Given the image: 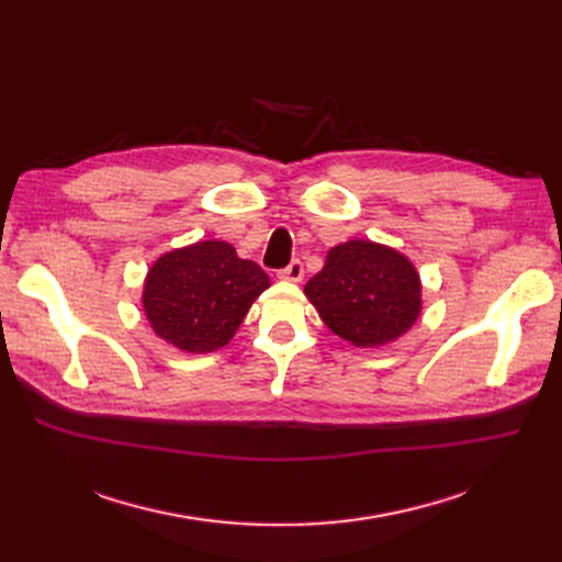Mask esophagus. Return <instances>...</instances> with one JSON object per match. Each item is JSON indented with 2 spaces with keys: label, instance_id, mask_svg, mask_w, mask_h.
<instances>
[{
  "label": "esophagus",
  "instance_id": "34e87169",
  "mask_svg": "<svg viewBox=\"0 0 562 562\" xmlns=\"http://www.w3.org/2000/svg\"><path fill=\"white\" fill-rule=\"evenodd\" d=\"M302 277H304V265H302L300 260H293V262L288 265L285 269H281V271H279V279H283V281H291V283L302 281Z\"/></svg>",
  "mask_w": 562,
  "mask_h": 562
}]
</instances>
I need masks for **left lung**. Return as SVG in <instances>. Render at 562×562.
Instances as JSON below:
<instances>
[{"mask_svg": "<svg viewBox=\"0 0 562 562\" xmlns=\"http://www.w3.org/2000/svg\"><path fill=\"white\" fill-rule=\"evenodd\" d=\"M326 326L353 347H382L415 326L422 281L403 252L351 239L328 250L326 265L304 285Z\"/></svg>", "mask_w": 562, "mask_h": 562, "instance_id": "obj_1", "label": "left lung"}]
</instances>
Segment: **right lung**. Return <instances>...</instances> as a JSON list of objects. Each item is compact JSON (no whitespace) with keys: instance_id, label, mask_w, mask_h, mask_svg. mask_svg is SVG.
I'll return each mask as SVG.
<instances>
[{"instance_id":"1","label":"right lung","mask_w":562,"mask_h":562,"mask_svg":"<svg viewBox=\"0 0 562 562\" xmlns=\"http://www.w3.org/2000/svg\"><path fill=\"white\" fill-rule=\"evenodd\" d=\"M267 288L260 265L241 260L225 241L209 239L164 252L149 267L143 310L168 345L209 353L229 342Z\"/></svg>"}]
</instances>
